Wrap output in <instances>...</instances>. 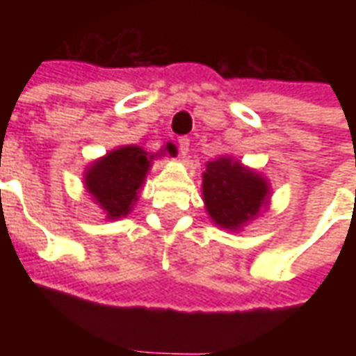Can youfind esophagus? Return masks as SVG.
<instances>
[{"mask_svg":"<svg viewBox=\"0 0 356 356\" xmlns=\"http://www.w3.org/2000/svg\"><path fill=\"white\" fill-rule=\"evenodd\" d=\"M188 150H191V139H188V137H181V139H179V152L185 158V156L188 154Z\"/></svg>","mask_w":356,"mask_h":356,"instance_id":"esophagus-1","label":"esophagus"}]
</instances>
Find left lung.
Instances as JSON below:
<instances>
[{"label": "left lung", "instance_id": "left-lung-1", "mask_svg": "<svg viewBox=\"0 0 356 356\" xmlns=\"http://www.w3.org/2000/svg\"><path fill=\"white\" fill-rule=\"evenodd\" d=\"M267 196V183L254 171L229 158L208 163L204 173V202L211 219L225 229H238L257 216Z\"/></svg>", "mask_w": 356, "mask_h": 356}]
</instances>
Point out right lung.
Masks as SVG:
<instances>
[{
  "instance_id": "obj_1",
  "label": "right lung",
  "mask_w": 356,
  "mask_h": 356,
  "mask_svg": "<svg viewBox=\"0 0 356 356\" xmlns=\"http://www.w3.org/2000/svg\"><path fill=\"white\" fill-rule=\"evenodd\" d=\"M175 154V147H168ZM152 156L139 147H122L95 162L86 173V186L110 219L127 216L137 200Z\"/></svg>"
}]
</instances>
